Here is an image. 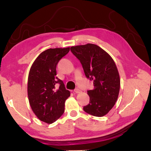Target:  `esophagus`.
<instances>
[{
  "label": "esophagus",
  "mask_w": 151,
  "mask_h": 151,
  "mask_svg": "<svg viewBox=\"0 0 151 151\" xmlns=\"http://www.w3.org/2000/svg\"><path fill=\"white\" fill-rule=\"evenodd\" d=\"M74 92H75V93H81V91L80 90V89L76 88V89H74Z\"/></svg>",
  "instance_id": "obj_1"
}]
</instances>
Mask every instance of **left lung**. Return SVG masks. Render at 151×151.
Wrapping results in <instances>:
<instances>
[{"label": "left lung", "instance_id": "left-lung-1", "mask_svg": "<svg viewBox=\"0 0 151 151\" xmlns=\"http://www.w3.org/2000/svg\"><path fill=\"white\" fill-rule=\"evenodd\" d=\"M71 52L80 60L86 78L93 81L94 89L88 90L89 103L84 111L103 117L112 109L118 98L120 78L112 58L96 44L72 46Z\"/></svg>", "mask_w": 151, "mask_h": 151}]
</instances>
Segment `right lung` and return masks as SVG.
Returning a JSON list of instances; mask_svg holds the SVG:
<instances>
[{
  "mask_svg": "<svg viewBox=\"0 0 151 151\" xmlns=\"http://www.w3.org/2000/svg\"><path fill=\"white\" fill-rule=\"evenodd\" d=\"M69 51L70 47L47 49L31 66L28 80L29 103L37 117L45 123H54L62 115L65 101L70 96L56 76L58 63Z\"/></svg>",
  "mask_w": 151,
  "mask_h": 151,
  "instance_id": "obj_1",
  "label": "right lung"
}]
</instances>
